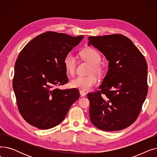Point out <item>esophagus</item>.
Wrapping results in <instances>:
<instances>
[{
	"mask_svg": "<svg viewBox=\"0 0 157 157\" xmlns=\"http://www.w3.org/2000/svg\"><path fill=\"white\" fill-rule=\"evenodd\" d=\"M79 93H80V95H81L82 97H85V96H86V93L84 91H83V90H80Z\"/></svg>",
	"mask_w": 157,
	"mask_h": 157,
	"instance_id": "esophagus-1",
	"label": "esophagus"
}]
</instances>
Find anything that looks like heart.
I'll list each match as a JSON object with an SVG mask.
<instances>
[{"mask_svg":"<svg viewBox=\"0 0 157 157\" xmlns=\"http://www.w3.org/2000/svg\"><path fill=\"white\" fill-rule=\"evenodd\" d=\"M79 55L83 60L91 64L90 73L94 72L98 76H101L104 72V67L100 63L102 59L101 54L95 49L86 48L81 51ZM63 66L66 72L71 76L74 75L76 69V60L71 53H68L64 57ZM98 83V78L94 75L82 76H78L71 81V85L73 88L83 90L92 89Z\"/></svg>","mask_w":157,"mask_h":157,"instance_id":"heart-1","label":"heart"}]
</instances>
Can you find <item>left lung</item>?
Segmentation results:
<instances>
[{
	"instance_id": "obj_1",
	"label": "left lung",
	"mask_w": 157,
	"mask_h": 157,
	"mask_svg": "<svg viewBox=\"0 0 157 157\" xmlns=\"http://www.w3.org/2000/svg\"><path fill=\"white\" fill-rule=\"evenodd\" d=\"M109 61L100 90L88 94L90 118L105 131L124 129L137 120L147 94V65L144 55L130 39L116 34L90 36Z\"/></svg>"
}]
</instances>
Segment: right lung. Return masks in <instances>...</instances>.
<instances>
[{"mask_svg": "<svg viewBox=\"0 0 157 157\" xmlns=\"http://www.w3.org/2000/svg\"><path fill=\"white\" fill-rule=\"evenodd\" d=\"M83 36L72 37L48 31L30 40L18 56L13 86L18 111L29 124L39 129L53 128L63 120L79 97L76 88L60 90L68 83L65 56Z\"/></svg>", "mask_w": 157, "mask_h": 157, "instance_id": "add662e5", "label": "right lung"}]
</instances>
